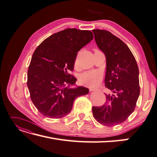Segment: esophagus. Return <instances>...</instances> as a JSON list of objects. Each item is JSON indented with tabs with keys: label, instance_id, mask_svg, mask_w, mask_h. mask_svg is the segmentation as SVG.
Listing matches in <instances>:
<instances>
[{
	"label": "esophagus",
	"instance_id": "34e87169",
	"mask_svg": "<svg viewBox=\"0 0 157 157\" xmlns=\"http://www.w3.org/2000/svg\"><path fill=\"white\" fill-rule=\"evenodd\" d=\"M90 91H98V90L93 89V88H91V89H90Z\"/></svg>",
	"mask_w": 157,
	"mask_h": 157
}]
</instances>
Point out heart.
Segmentation results:
<instances>
[{
  "label": "heart",
  "instance_id": "b5f03b06",
  "mask_svg": "<svg viewBox=\"0 0 157 157\" xmlns=\"http://www.w3.org/2000/svg\"><path fill=\"white\" fill-rule=\"evenodd\" d=\"M102 79V74L99 71H88L82 74L79 82L83 85L95 87L98 86Z\"/></svg>",
  "mask_w": 157,
  "mask_h": 157
}]
</instances>
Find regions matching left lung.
Returning <instances> with one entry per match:
<instances>
[{
	"label": "left lung",
	"mask_w": 157,
	"mask_h": 157,
	"mask_svg": "<svg viewBox=\"0 0 157 157\" xmlns=\"http://www.w3.org/2000/svg\"><path fill=\"white\" fill-rule=\"evenodd\" d=\"M98 46L106 58L105 86L110 90L106 102L93 107L98 122L112 127L122 123L134 111L140 94L139 67L133 54L121 40L110 32L92 30Z\"/></svg>",
	"instance_id": "8db88e82"
}]
</instances>
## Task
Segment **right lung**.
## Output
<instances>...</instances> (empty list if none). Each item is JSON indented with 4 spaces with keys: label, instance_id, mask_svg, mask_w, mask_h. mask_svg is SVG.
Wrapping results in <instances>:
<instances>
[{
    "label": "right lung",
    "instance_id": "add662e5",
    "mask_svg": "<svg viewBox=\"0 0 157 157\" xmlns=\"http://www.w3.org/2000/svg\"><path fill=\"white\" fill-rule=\"evenodd\" d=\"M94 34L89 30L67 29L51 35L35 50L28 70L27 86L30 98L40 113L59 119L71 111L76 98L89 93L75 85L73 71L78 52L90 43Z\"/></svg>",
    "mask_w": 157,
    "mask_h": 157
}]
</instances>
